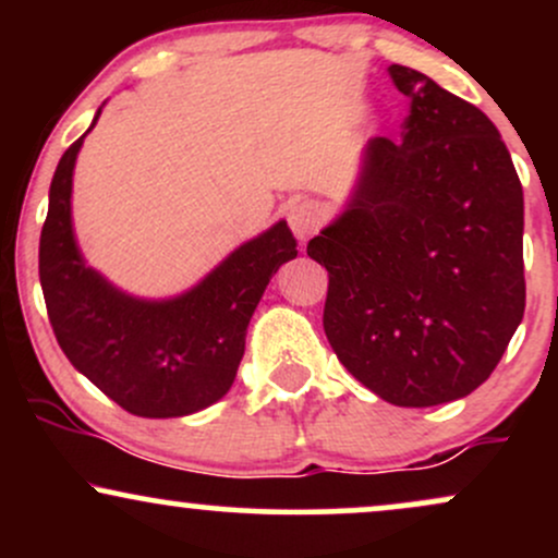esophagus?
<instances>
[{
	"mask_svg": "<svg viewBox=\"0 0 558 558\" xmlns=\"http://www.w3.org/2000/svg\"><path fill=\"white\" fill-rule=\"evenodd\" d=\"M323 220H325V209L319 207L317 202H312V198L291 204V209H288V226H291L293 235H296L301 243L310 241L312 235L317 233L319 226H323Z\"/></svg>",
	"mask_w": 558,
	"mask_h": 558,
	"instance_id": "obj_1",
	"label": "esophagus"
}]
</instances>
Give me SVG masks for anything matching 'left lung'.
<instances>
[{
    "label": "left lung",
    "instance_id": "1",
    "mask_svg": "<svg viewBox=\"0 0 558 558\" xmlns=\"http://www.w3.org/2000/svg\"><path fill=\"white\" fill-rule=\"evenodd\" d=\"M401 141L373 138L349 209L306 246L328 270L323 328L396 407L472 393L524 315V202L488 114L412 68Z\"/></svg>",
    "mask_w": 558,
    "mask_h": 558
}]
</instances>
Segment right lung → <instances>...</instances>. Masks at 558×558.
Returning <instances> with one entry per match:
<instances>
[{"label":"right lung","instance_id":"right-lung-1","mask_svg":"<svg viewBox=\"0 0 558 558\" xmlns=\"http://www.w3.org/2000/svg\"><path fill=\"white\" fill-rule=\"evenodd\" d=\"M83 136L57 165L38 241V278L57 343L125 412L155 420L194 414L233 386L248 319L278 267L299 254L296 239L278 222L183 296H125L86 267L73 239L70 191Z\"/></svg>","mask_w":558,"mask_h":558}]
</instances>
